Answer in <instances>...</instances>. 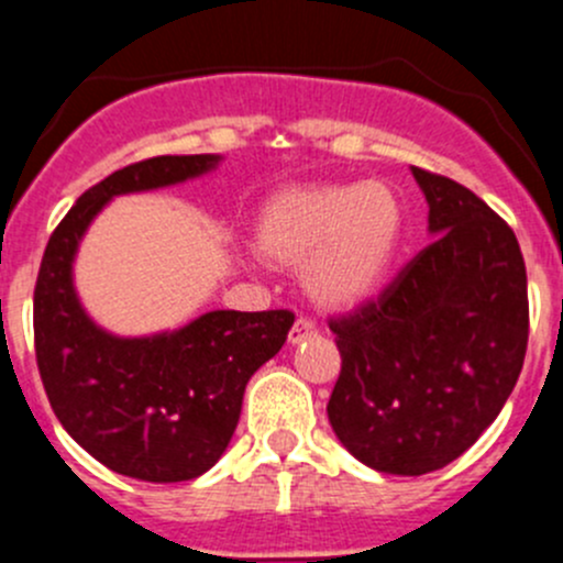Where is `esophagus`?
Here are the masks:
<instances>
[{"mask_svg": "<svg viewBox=\"0 0 563 563\" xmlns=\"http://www.w3.org/2000/svg\"><path fill=\"white\" fill-rule=\"evenodd\" d=\"M316 334H318V329L313 321H308V318H297L291 327V332H288V343L299 345V343H305V340H313Z\"/></svg>", "mask_w": 563, "mask_h": 563, "instance_id": "1", "label": "esophagus"}]
</instances>
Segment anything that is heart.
Instances as JSON below:
<instances>
[{
  "mask_svg": "<svg viewBox=\"0 0 563 563\" xmlns=\"http://www.w3.org/2000/svg\"><path fill=\"white\" fill-rule=\"evenodd\" d=\"M402 231L406 207L387 181H323L275 192L253 245L266 264L302 266V291L321 310H354L384 288Z\"/></svg>",
  "mask_w": 563,
  "mask_h": 563,
  "instance_id": "heart-1",
  "label": "heart"
}]
</instances>
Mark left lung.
Instances as JSON below:
<instances>
[{"instance_id":"8db88e82","label":"left lung","mask_w":563,"mask_h":563,"mask_svg":"<svg viewBox=\"0 0 563 563\" xmlns=\"http://www.w3.org/2000/svg\"><path fill=\"white\" fill-rule=\"evenodd\" d=\"M435 236L376 302L332 318L329 424L360 463L419 476L463 455L523 371L526 264L512 229L446 176L411 166Z\"/></svg>"}]
</instances>
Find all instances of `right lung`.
<instances>
[{
	"label": "right lung",
	"mask_w": 563,
	"mask_h": 563,
	"mask_svg": "<svg viewBox=\"0 0 563 563\" xmlns=\"http://www.w3.org/2000/svg\"><path fill=\"white\" fill-rule=\"evenodd\" d=\"M220 161L163 155L119 168L78 198L40 264L35 351L51 408L89 455L141 482H187L218 463L250 376L283 349L294 313L209 310L166 332L122 338L84 310L73 264L113 198L198 179Z\"/></svg>",
	"instance_id": "1"
}]
</instances>
